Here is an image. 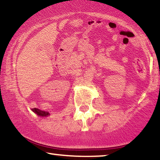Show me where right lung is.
<instances>
[{"label": "right lung", "instance_id": "right-lung-1", "mask_svg": "<svg viewBox=\"0 0 160 160\" xmlns=\"http://www.w3.org/2000/svg\"><path fill=\"white\" fill-rule=\"evenodd\" d=\"M34 113H36L37 115L40 116H47L48 115V112H44V111H42L39 109H37V108H34V109H32Z\"/></svg>", "mask_w": 160, "mask_h": 160}]
</instances>
